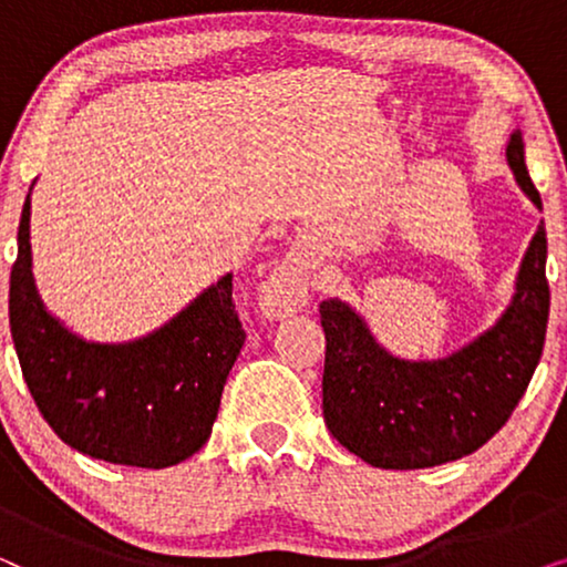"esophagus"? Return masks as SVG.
Instances as JSON below:
<instances>
[{
	"instance_id": "1",
	"label": "esophagus",
	"mask_w": 567,
	"mask_h": 567,
	"mask_svg": "<svg viewBox=\"0 0 567 567\" xmlns=\"http://www.w3.org/2000/svg\"><path fill=\"white\" fill-rule=\"evenodd\" d=\"M309 274L297 260H286L278 266L268 281L260 286V307L268 317H286L307 301Z\"/></svg>"
}]
</instances>
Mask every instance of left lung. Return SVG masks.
Listing matches in <instances>:
<instances>
[{
	"mask_svg": "<svg viewBox=\"0 0 567 567\" xmlns=\"http://www.w3.org/2000/svg\"><path fill=\"white\" fill-rule=\"evenodd\" d=\"M506 157L516 183L542 208L524 162L522 131L511 134ZM545 262L542 221L511 307L491 330L439 361L386 353L346 301H322V413L332 436L382 470L436 467L487 444L524 398L542 359L549 317Z\"/></svg>",
	"mask_w": 567,
	"mask_h": 567,
	"instance_id": "left-lung-1",
	"label": "left lung"
}]
</instances>
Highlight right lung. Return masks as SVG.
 <instances>
[{"label": "right lung", "instance_id": "1", "mask_svg": "<svg viewBox=\"0 0 567 567\" xmlns=\"http://www.w3.org/2000/svg\"><path fill=\"white\" fill-rule=\"evenodd\" d=\"M30 196L10 274V330L22 377L53 433L76 452L162 470L212 436L229 369L245 343L231 274L165 328L131 343H87L43 309L30 274Z\"/></svg>", "mask_w": 567, "mask_h": 567}]
</instances>
